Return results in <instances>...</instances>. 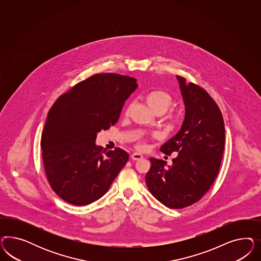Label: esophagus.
Returning <instances> with one entry per match:
<instances>
[{"label":"esophagus","instance_id":"esophagus-1","mask_svg":"<svg viewBox=\"0 0 261 261\" xmlns=\"http://www.w3.org/2000/svg\"><path fill=\"white\" fill-rule=\"evenodd\" d=\"M131 158H132V160H134V161H140V160H142L143 158V156H142V154L136 152V153H133L131 155Z\"/></svg>","mask_w":261,"mask_h":261}]
</instances>
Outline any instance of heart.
<instances>
[{
    "label": "heart",
    "instance_id": "obj_1",
    "mask_svg": "<svg viewBox=\"0 0 261 261\" xmlns=\"http://www.w3.org/2000/svg\"><path fill=\"white\" fill-rule=\"evenodd\" d=\"M145 101L147 105L149 106L151 110L153 111L155 114L161 115L166 113L168 110V108L172 104V97L169 94H167L165 91L162 90H153L149 93H147L145 97ZM129 112V108L127 109V114ZM138 147L140 149H144L146 147L145 143L143 141L138 143Z\"/></svg>",
    "mask_w": 261,
    "mask_h": 261
}]
</instances>
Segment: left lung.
Segmentation results:
<instances>
[{
  "mask_svg": "<svg viewBox=\"0 0 261 261\" xmlns=\"http://www.w3.org/2000/svg\"><path fill=\"white\" fill-rule=\"evenodd\" d=\"M185 119L179 132L162 145L166 155L176 153L172 165L150 158L145 182L151 194L170 208L196 203L218 174L225 145L221 111L204 89L177 75Z\"/></svg>",
  "mask_w": 261,
  "mask_h": 261,
  "instance_id": "1",
  "label": "left lung"
}]
</instances>
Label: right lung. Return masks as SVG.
Segmentation results:
<instances>
[{"label":"right lung","instance_id":"1","mask_svg":"<svg viewBox=\"0 0 261 261\" xmlns=\"http://www.w3.org/2000/svg\"><path fill=\"white\" fill-rule=\"evenodd\" d=\"M137 79L98 73L60 95L48 111L41 148L51 189L71 205H89L108 191L126 165L121 148L105 152L96 145L97 133L119 120Z\"/></svg>","mask_w":261,"mask_h":261}]
</instances>
